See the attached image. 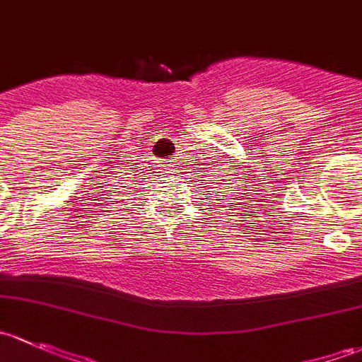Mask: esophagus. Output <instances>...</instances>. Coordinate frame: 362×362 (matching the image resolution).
I'll list each match as a JSON object with an SVG mask.
<instances>
[{"label": "esophagus", "instance_id": "34e87169", "mask_svg": "<svg viewBox=\"0 0 362 362\" xmlns=\"http://www.w3.org/2000/svg\"><path fill=\"white\" fill-rule=\"evenodd\" d=\"M169 167H173V165H169Z\"/></svg>", "mask_w": 362, "mask_h": 362}]
</instances>
